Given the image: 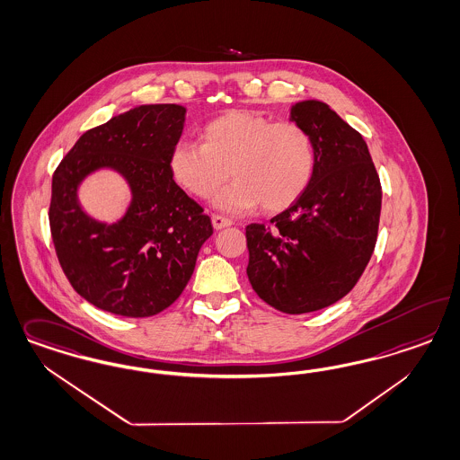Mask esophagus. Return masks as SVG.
Masks as SVG:
<instances>
[{"instance_id":"34e87169","label":"esophagus","mask_w":460,"mask_h":460,"mask_svg":"<svg viewBox=\"0 0 460 460\" xmlns=\"http://www.w3.org/2000/svg\"><path fill=\"white\" fill-rule=\"evenodd\" d=\"M211 223H213L215 230H222V228H226V226H232V225H234L232 220H228V218H225V217H220V215H213V217H211Z\"/></svg>"}]
</instances>
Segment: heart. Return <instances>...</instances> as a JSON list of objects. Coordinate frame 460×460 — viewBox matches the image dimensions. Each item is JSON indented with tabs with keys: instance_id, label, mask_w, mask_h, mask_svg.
<instances>
[{
	"instance_id": "heart-1",
	"label": "heart",
	"mask_w": 460,
	"mask_h": 460,
	"mask_svg": "<svg viewBox=\"0 0 460 460\" xmlns=\"http://www.w3.org/2000/svg\"><path fill=\"white\" fill-rule=\"evenodd\" d=\"M203 144L179 140L167 167L174 182L208 199L226 179L235 181L215 196L225 211L264 207L282 211L296 203L312 184L316 152L310 134L296 121H272L249 110H232L209 119Z\"/></svg>"
}]
</instances>
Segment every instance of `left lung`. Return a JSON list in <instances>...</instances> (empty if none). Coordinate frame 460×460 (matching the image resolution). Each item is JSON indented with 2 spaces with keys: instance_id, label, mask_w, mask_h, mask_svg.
<instances>
[{
  "instance_id": "obj_1",
  "label": "left lung",
  "mask_w": 460,
  "mask_h": 460,
  "mask_svg": "<svg viewBox=\"0 0 460 460\" xmlns=\"http://www.w3.org/2000/svg\"><path fill=\"white\" fill-rule=\"evenodd\" d=\"M289 115L313 138L314 176L270 226H247V276L267 305L303 314L356 286L374 252L383 191L366 140L328 104L299 102Z\"/></svg>"
}]
</instances>
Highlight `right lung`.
I'll list each match as a JSON object with an SVG mask.
<instances>
[{"label": "right lung", "mask_w": 460, "mask_h": 460, "mask_svg": "<svg viewBox=\"0 0 460 460\" xmlns=\"http://www.w3.org/2000/svg\"><path fill=\"white\" fill-rule=\"evenodd\" d=\"M186 108L140 104L79 137L52 178L50 232L60 267L75 293L104 312L144 318L171 306L193 276L213 234L203 208L169 172ZM111 170L131 201L113 224L94 219L78 201L80 184Z\"/></svg>", "instance_id": "right-lung-1"}]
</instances>
